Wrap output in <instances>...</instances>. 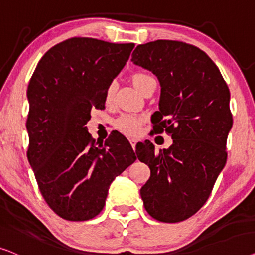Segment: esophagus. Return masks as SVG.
<instances>
[{
  "label": "esophagus",
  "mask_w": 255,
  "mask_h": 255,
  "mask_svg": "<svg viewBox=\"0 0 255 255\" xmlns=\"http://www.w3.org/2000/svg\"><path fill=\"white\" fill-rule=\"evenodd\" d=\"M136 140H135V138H131L130 140V144H131V147H133V149L135 150V149H136Z\"/></svg>",
  "instance_id": "esophagus-1"
}]
</instances>
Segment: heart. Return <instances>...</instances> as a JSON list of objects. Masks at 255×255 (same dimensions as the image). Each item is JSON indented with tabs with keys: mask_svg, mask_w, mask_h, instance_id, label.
Segmentation results:
<instances>
[{
	"mask_svg": "<svg viewBox=\"0 0 255 255\" xmlns=\"http://www.w3.org/2000/svg\"><path fill=\"white\" fill-rule=\"evenodd\" d=\"M130 83L133 84V86L136 88L138 92L143 94L145 91L148 90L149 86L156 84L154 78H152L150 74L143 73V72H136L130 76ZM114 96V86L111 85L110 87L107 88L106 92V98L107 100L110 101L113 99ZM143 122V119L140 117H136V115H124L120 119H118L117 128L122 133L126 135H129V136H135L137 135L138 130H140V127Z\"/></svg>",
	"mask_w": 255,
	"mask_h": 255,
	"instance_id": "1",
	"label": "heart"
}]
</instances>
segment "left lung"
Instances as JSON below:
<instances>
[{
    "mask_svg": "<svg viewBox=\"0 0 255 255\" xmlns=\"http://www.w3.org/2000/svg\"><path fill=\"white\" fill-rule=\"evenodd\" d=\"M131 60L158 78L161 100L152 131H165L174 141L157 154L149 141L136 149L150 168L140 190L144 209L158 222H183L203 208L225 167L233 124L230 90L208 54L181 40L141 44Z\"/></svg>",
    "mask_w": 255,
    "mask_h": 255,
    "instance_id": "8db88e82",
    "label": "left lung"
}]
</instances>
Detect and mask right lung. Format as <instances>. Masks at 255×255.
Listing matches in <instances>:
<instances>
[{"instance_id":"1","label":"right lung","mask_w":255,"mask_h":255,"mask_svg":"<svg viewBox=\"0 0 255 255\" xmlns=\"http://www.w3.org/2000/svg\"><path fill=\"white\" fill-rule=\"evenodd\" d=\"M134 46L72 37L51 47L30 78L26 156L43 198L63 219L99 215L111 183L136 159L120 133L103 143L86 127Z\"/></svg>"}]
</instances>
